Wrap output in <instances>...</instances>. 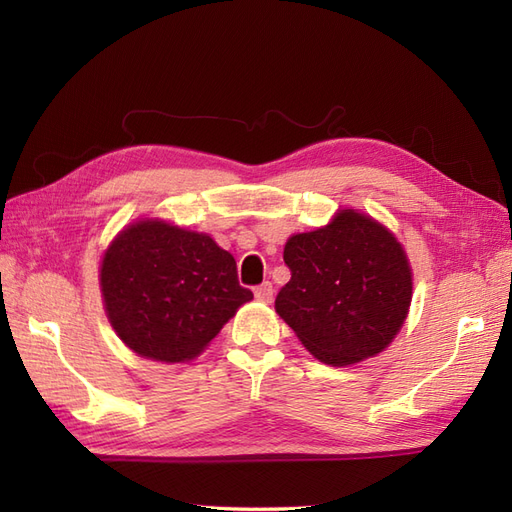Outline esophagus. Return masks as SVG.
Returning <instances> with one entry per match:
<instances>
[{"mask_svg":"<svg viewBox=\"0 0 512 512\" xmlns=\"http://www.w3.org/2000/svg\"><path fill=\"white\" fill-rule=\"evenodd\" d=\"M254 294H256L258 301L269 303V301L273 299V286H271V282H262L260 286H256V288H254Z\"/></svg>","mask_w":512,"mask_h":512,"instance_id":"34e87169","label":"esophagus"}]
</instances>
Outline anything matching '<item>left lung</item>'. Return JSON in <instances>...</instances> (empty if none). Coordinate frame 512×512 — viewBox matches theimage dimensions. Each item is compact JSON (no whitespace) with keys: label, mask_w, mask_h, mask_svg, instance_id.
<instances>
[{"label":"left lung","mask_w":512,"mask_h":512,"mask_svg":"<svg viewBox=\"0 0 512 512\" xmlns=\"http://www.w3.org/2000/svg\"><path fill=\"white\" fill-rule=\"evenodd\" d=\"M290 282L275 309L327 365L369 359L391 344L412 301V273L399 241L363 213L339 211L314 232L288 239Z\"/></svg>","instance_id":"obj_1"}]
</instances>
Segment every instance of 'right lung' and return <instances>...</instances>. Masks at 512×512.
<instances>
[{
  "label": "right lung",
  "mask_w": 512,
  "mask_h": 512,
  "mask_svg": "<svg viewBox=\"0 0 512 512\" xmlns=\"http://www.w3.org/2000/svg\"><path fill=\"white\" fill-rule=\"evenodd\" d=\"M100 286L117 335L164 363L194 359L254 299L239 284L235 258L211 237L149 220L108 247Z\"/></svg>",
  "instance_id": "1"
}]
</instances>
